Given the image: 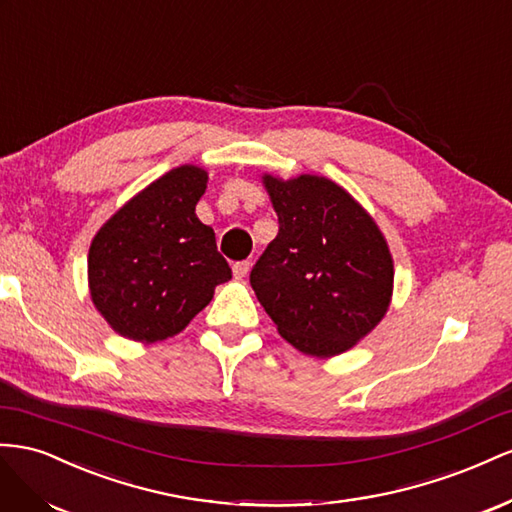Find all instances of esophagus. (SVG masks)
<instances>
[{
	"mask_svg": "<svg viewBox=\"0 0 512 512\" xmlns=\"http://www.w3.org/2000/svg\"><path fill=\"white\" fill-rule=\"evenodd\" d=\"M248 272H251V264H248V261H238V264H233V276H236V279H244Z\"/></svg>",
	"mask_w": 512,
	"mask_h": 512,
	"instance_id": "1",
	"label": "esophagus"
}]
</instances>
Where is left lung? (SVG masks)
<instances>
[{
  "label": "left lung",
  "instance_id": "left-lung-1",
  "mask_svg": "<svg viewBox=\"0 0 512 512\" xmlns=\"http://www.w3.org/2000/svg\"><path fill=\"white\" fill-rule=\"evenodd\" d=\"M279 233L251 270L257 300L302 354L352 349L384 319L394 266L384 233L345 188L321 175H264Z\"/></svg>",
  "mask_w": 512,
  "mask_h": 512
}]
</instances>
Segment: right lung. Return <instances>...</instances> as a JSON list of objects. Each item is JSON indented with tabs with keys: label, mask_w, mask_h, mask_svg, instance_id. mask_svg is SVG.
Segmentation results:
<instances>
[{
	"label": "right lung",
	"mask_w": 512,
	"mask_h": 512,
	"mask_svg": "<svg viewBox=\"0 0 512 512\" xmlns=\"http://www.w3.org/2000/svg\"><path fill=\"white\" fill-rule=\"evenodd\" d=\"M208 171L182 165L154 180L98 229L87 255L92 302L126 339L156 343L182 332L231 279L214 229L195 206Z\"/></svg>",
	"instance_id": "1"
}]
</instances>
